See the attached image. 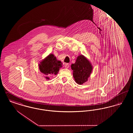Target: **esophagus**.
Returning a JSON list of instances; mask_svg holds the SVG:
<instances>
[{
    "instance_id": "obj_1",
    "label": "esophagus",
    "mask_w": 133,
    "mask_h": 133,
    "mask_svg": "<svg viewBox=\"0 0 133 133\" xmlns=\"http://www.w3.org/2000/svg\"><path fill=\"white\" fill-rule=\"evenodd\" d=\"M65 68H68L69 67V64H65Z\"/></svg>"
}]
</instances>
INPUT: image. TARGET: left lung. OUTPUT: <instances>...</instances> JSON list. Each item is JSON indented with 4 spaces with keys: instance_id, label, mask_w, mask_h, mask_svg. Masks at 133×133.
Masks as SVG:
<instances>
[{
    "instance_id": "left-lung-1",
    "label": "left lung",
    "mask_w": 133,
    "mask_h": 133,
    "mask_svg": "<svg viewBox=\"0 0 133 133\" xmlns=\"http://www.w3.org/2000/svg\"><path fill=\"white\" fill-rule=\"evenodd\" d=\"M73 71V77L76 82L81 85L88 80L92 71V66L90 62L83 55L77 57L76 62L71 66Z\"/></svg>"
}]
</instances>
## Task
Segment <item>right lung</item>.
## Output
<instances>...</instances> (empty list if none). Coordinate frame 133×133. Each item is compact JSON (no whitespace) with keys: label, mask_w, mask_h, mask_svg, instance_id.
<instances>
[{"label":"right lung","mask_w":133,"mask_h":133,"mask_svg":"<svg viewBox=\"0 0 133 133\" xmlns=\"http://www.w3.org/2000/svg\"><path fill=\"white\" fill-rule=\"evenodd\" d=\"M39 67L40 71L46 75H56L60 68L62 67V63L61 61L57 60L52 54H51L40 62ZM46 78L49 79L47 77Z\"/></svg>","instance_id":"right-lung-1"}]
</instances>
